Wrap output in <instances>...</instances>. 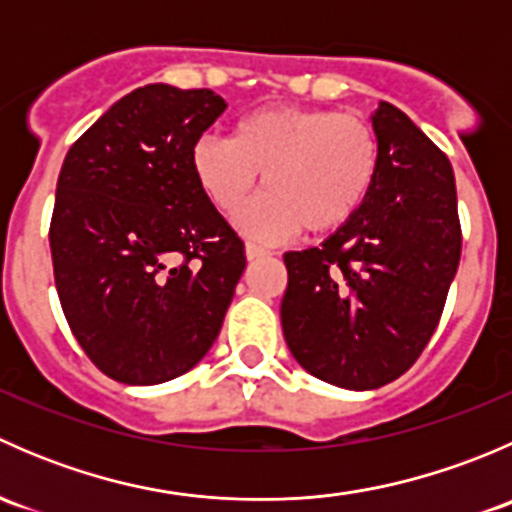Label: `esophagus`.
Listing matches in <instances>:
<instances>
[{
	"label": "esophagus",
	"instance_id": "34e87169",
	"mask_svg": "<svg viewBox=\"0 0 512 512\" xmlns=\"http://www.w3.org/2000/svg\"><path fill=\"white\" fill-rule=\"evenodd\" d=\"M245 255H247V260H260V257L270 255V250H267V247H262V245H255V242H247Z\"/></svg>",
	"mask_w": 512,
	"mask_h": 512
}]
</instances>
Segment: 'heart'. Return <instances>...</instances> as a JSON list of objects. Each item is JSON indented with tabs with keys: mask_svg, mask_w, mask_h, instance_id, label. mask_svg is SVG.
I'll return each instance as SVG.
<instances>
[{
	"mask_svg": "<svg viewBox=\"0 0 512 512\" xmlns=\"http://www.w3.org/2000/svg\"><path fill=\"white\" fill-rule=\"evenodd\" d=\"M381 146L369 118L332 108L272 106L247 113L232 138L200 136L190 168L210 203L232 215L255 190L265 193L240 213L252 237L277 240L337 230L354 218L379 175Z\"/></svg>",
	"mask_w": 512,
	"mask_h": 512,
	"instance_id": "heart-1",
	"label": "heart"
}]
</instances>
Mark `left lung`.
<instances>
[{"instance_id": "8db88e82", "label": "left lung", "mask_w": 512, "mask_h": 512, "mask_svg": "<svg viewBox=\"0 0 512 512\" xmlns=\"http://www.w3.org/2000/svg\"><path fill=\"white\" fill-rule=\"evenodd\" d=\"M379 175L349 223L287 252L282 332L312 376L352 391L399 379L426 349L461 260L446 153L391 103L371 116Z\"/></svg>"}]
</instances>
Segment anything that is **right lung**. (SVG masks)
Returning a JSON list of instances; mask_svg holds the SVG:
<instances>
[{"label":"right lung","mask_w":512,"mask_h":512,"mask_svg":"<svg viewBox=\"0 0 512 512\" xmlns=\"http://www.w3.org/2000/svg\"><path fill=\"white\" fill-rule=\"evenodd\" d=\"M225 108L210 89L148 84L113 103L61 165L56 292L76 342L121 384L193 369L245 270V245L190 168V148Z\"/></svg>","instance_id":"right-lung-1"}]
</instances>
